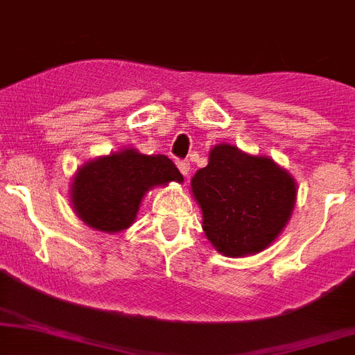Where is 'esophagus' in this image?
<instances>
[{"mask_svg": "<svg viewBox=\"0 0 355 355\" xmlns=\"http://www.w3.org/2000/svg\"><path fill=\"white\" fill-rule=\"evenodd\" d=\"M178 168H180L181 174L187 178V175H189V172H190V162H178Z\"/></svg>", "mask_w": 355, "mask_h": 355, "instance_id": "esophagus-1", "label": "esophagus"}]
</instances>
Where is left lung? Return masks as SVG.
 Returning a JSON list of instances; mask_svg holds the SVG:
<instances>
[{"mask_svg":"<svg viewBox=\"0 0 355 355\" xmlns=\"http://www.w3.org/2000/svg\"><path fill=\"white\" fill-rule=\"evenodd\" d=\"M211 246L230 259L257 255L284 232L296 205L295 178L264 154L214 145L190 181Z\"/></svg>","mask_w":355,"mask_h":355,"instance_id":"obj_1","label":"left lung"}]
</instances>
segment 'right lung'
<instances>
[{
    "label": "right lung",
    "instance_id": "1",
    "mask_svg": "<svg viewBox=\"0 0 355 355\" xmlns=\"http://www.w3.org/2000/svg\"><path fill=\"white\" fill-rule=\"evenodd\" d=\"M172 181L183 183V175L165 154H141L127 147L78 166L69 201L83 223L111 235L132 226L148 190Z\"/></svg>",
    "mask_w": 355,
    "mask_h": 355
}]
</instances>
